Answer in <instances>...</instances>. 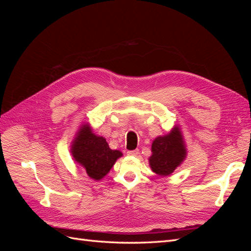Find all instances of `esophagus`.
<instances>
[{"label": "esophagus", "instance_id": "obj_1", "mask_svg": "<svg viewBox=\"0 0 251 251\" xmlns=\"http://www.w3.org/2000/svg\"><path fill=\"white\" fill-rule=\"evenodd\" d=\"M139 154V150H133V151H127L128 156H137Z\"/></svg>", "mask_w": 251, "mask_h": 251}]
</instances>
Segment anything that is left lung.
<instances>
[{
  "label": "left lung",
  "mask_w": 251,
  "mask_h": 251,
  "mask_svg": "<svg viewBox=\"0 0 251 251\" xmlns=\"http://www.w3.org/2000/svg\"><path fill=\"white\" fill-rule=\"evenodd\" d=\"M150 165L160 176L171 175L185 158L186 151L182 136L177 127L170 134L158 137L151 144Z\"/></svg>",
  "instance_id": "left-lung-1"
}]
</instances>
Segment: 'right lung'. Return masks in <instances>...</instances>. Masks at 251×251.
Wrapping results in <instances>:
<instances>
[{"label":"right lung","instance_id":"1","mask_svg":"<svg viewBox=\"0 0 251 251\" xmlns=\"http://www.w3.org/2000/svg\"><path fill=\"white\" fill-rule=\"evenodd\" d=\"M72 155L75 161L81 164L88 176L100 180L105 176L119 157L121 151L111 150L101 136H96L89 125L82 126L72 146Z\"/></svg>","mask_w":251,"mask_h":251}]
</instances>
